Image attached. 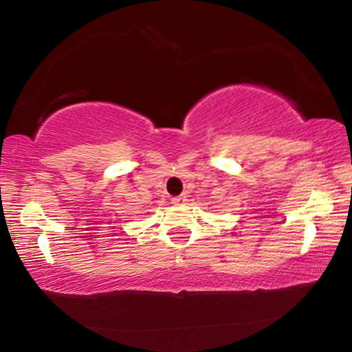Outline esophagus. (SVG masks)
<instances>
[{
  "instance_id": "obj_1",
  "label": "esophagus",
  "mask_w": 352,
  "mask_h": 352,
  "mask_svg": "<svg viewBox=\"0 0 352 352\" xmlns=\"http://www.w3.org/2000/svg\"><path fill=\"white\" fill-rule=\"evenodd\" d=\"M186 201V195H178V197L172 199V204L174 205H183Z\"/></svg>"
}]
</instances>
